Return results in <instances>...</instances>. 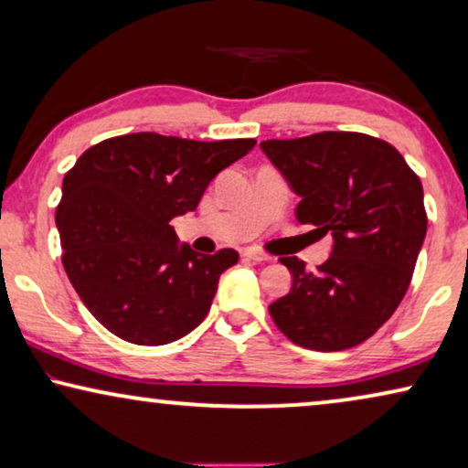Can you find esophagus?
<instances>
[{
    "label": "esophagus",
    "mask_w": 468,
    "mask_h": 468,
    "mask_svg": "<svg viewBox=\"0 0 468 468\" xmlns=\"http://www.w3.org/2000/svg\"><path fill=\"white\" fill-rule=\"evenodd\" d=\"M242 255H245V258H249V260H253V261H268V260H271L266 253L253 251V249H245V251H242Z\"/></svg>",
    "instance_id": "34e87169"
}]
</instances>
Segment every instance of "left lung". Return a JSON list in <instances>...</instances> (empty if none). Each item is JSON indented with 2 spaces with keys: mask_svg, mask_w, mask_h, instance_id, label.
<instances>
[{
  "mask_svg": "<svg viewBox=\"0 0 468 468\" xmlns=\"http://www.w3.org/2000/svg\"><path fill=\"white\" fill-rule=\"evenodd\" d=\"M260 149L300 197L296 217L332 236L315 272L281 261L292 290L268 306L292 343L343 351L375 335L411 283L426 239L424 189L392 144L356 132L266 140Z\"/></svg>",
  "mask_w": 468,
  "mask_h": 468,
  "instance_id": "obj_1",
  "label": "left lung"
}]
</instances>
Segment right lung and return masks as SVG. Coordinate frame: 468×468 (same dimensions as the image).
<instances>
[{
	"label": "right lung",
	"mask_w": 468,
	"mask_h": 468,
	"mask_svg": "<svg viewBox=\"0 0 468 468\" xmlns=\"http://www.w3.org/2000/svg\"><path fill=\"white\" fill-rule=\"evenodd\" d=\"M253 146L140 132L82 153L63 178L55 221L69 283L106 330L165 345L202 324L239 253H197L170 221L196 210L208 183Z\"/></svg>",
	"instance_id": "obj_1"
}]
</instances>
